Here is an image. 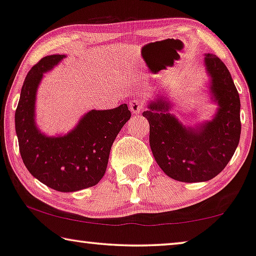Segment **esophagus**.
Wrapping results in <instances>:
<instances>
[{"mask_svg":"<svg viewBox=\"0 0 256 256\" xmlns=\"http://www.w3.org/2000/svg\"><path fill=\"white\" fill-rule=\"evenodd\" d=\"M130 109H131V112L132 114H139L142 112L144 109V104L141 102V100L139 98H133V100L130 102Z\"/></svg>","mask_w":256,"mask_h":256,"instance_id":"esophagus-1","label":"esophagus"}]
</instances>
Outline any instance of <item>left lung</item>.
I'll return each instance as SVG.
<instances>
[{"mask_svg": "<svg viewBox=\"0 0 256 256\" xmlns=\"http://www.w3.org/2000/svg\"><path fill=\"white\" fill-rule=\"evenodd\" d=\"M210 76L212 98L218 104L212 120L196 128L184 126L169 112L168 101H152L142 112L150 122V144L155 161L170 178L184 182H207L216 177L234 156L240 139V98L222 60L204 55Z\"/></svg>", "mask_w": 256, "mask_h": 256, "instance_id": "8db88e82", "label": "left lung"}]
</instances>
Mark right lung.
Instances as JSON below:
<instances>
[{"mask_svg": "<svg viewBox=\"0 0 256 256\" xmlns=\"http://www.w3.org/2000/svg\"><path fill=\"white\" fill-rule=\"evenodd\" d=\"M64 55L46 56L26 76L14 114L19 152L33 177L58 192H76L96 185L104 176L112 146L131 118L126 104L90 110L66 136H47L36 124V96L44 74Z\"/></svg>", "mask_w": 256, "mask_h": 256, "instance_id": "right-lung-1", "label": "right lung"}]
</instances>
